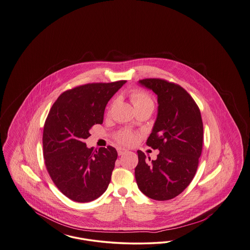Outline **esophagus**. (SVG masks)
I'll use <instances>...</instances> for the list:
<instances>
[{"label": "esophagus", "mask_w": 250, "mask_h": 250, "mask_svg": "<svg viewBox=\"0 0 250 250\" xmlns=\"http://www.w3.org/2000/svg\"><path fill=\"white\" fill-rule=\"evenodd\" d=\"M117 152H118V155H124V154H125V153L127 152V150H125V149H124V148H118V149H117Z\"/></svg>", "instance_id": "1"}]
</instances>
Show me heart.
Wrapping results in <instances>:
<instances>
[{
    "label": "heart",
    "instance_id": "heart-1",
    "mask_svg": "<svg viewBox=\"0 0 250 250\" xmlns=\"http://www.w3.org/2000/svg\"><path fill=\"white\" fill-rule=\"evenodd\" d=\"M130 99L136 109L143 107H154V100L152 97L142 90H134L130 94ZM113 104L114 103H112L111 106H113ZM115 139L121 144L128 146L135 142L136 135L129 131H120L115 135Z\"/></svg>",
    "mask_w": 250,
    "mask_h": 250
}]
</instances>
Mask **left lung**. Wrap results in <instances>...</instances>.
I'll use <instances>...</instances> for the list:
<instances>
[{
  "label": "left lung",
  "instance_id": "8db88e82",
  "mask_svg": "<svg viewBox=\"0 0 250 250\" xmlns=\"http://www.w3.org/2000/svg\"><path fill=\"white\" fill-rule=\"evenodd\" d=\"M140 83L157 95L158 114L146 144L159 154L151 160L138 151L137 185L153 200H171L189 186L199 166L203 143L201 110L179 84L163 79H143Z\"/></svg>",
  "mask_w": 250,
  "mask_h": 250
}]
</instances>
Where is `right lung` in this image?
<instances>
[{
	"mask_svg": "<svg viewBox=\"0 0 250 250\" xmlns=\"http://www.w3.org/2000/svg\"><path fill=\"white\" fill-rule=\"evenodd\" d=\"M126 81L94 83L64 91L49 109L43 130L48 174L64 196L89 202L107 190L117 159L112 146L86 147L95 125H101L108 100Z\"/></svg>",
	"mask_w": 250,
	"mask_h": 250,
	"instance_id": "add662e5",
	"label": "right lung"
}]
</instances>
